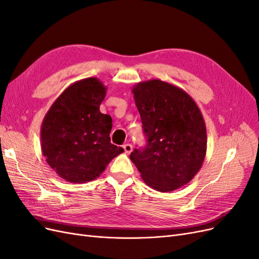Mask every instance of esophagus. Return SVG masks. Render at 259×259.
<instances>
[{"mask_svg":"<svg viewBox=\"0 0 259 259\" xmlns=\"http://www.w3.org/2000/svg\"><path fill=\"white\" fill-rule=\"evenodd\" d=\"M123 149H124L125 153H131L133 150V147L131 144H125V145H123Z\"/></svg>","mask_w":259,"mask_h":259,"instance_id":"1","label":"esophagus"}]
</instances>
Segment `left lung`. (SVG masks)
Segmentation results:
<instances>
[{
    "mask_svg": "<svg viewBox=\"0 0 259 259\" xmlns=\"http://www.w3.org/2000/svg\"><path fill=\"white\" fill-rule=\"evenodd\" d=\"M147 146L130 159L144 182L160 192L174 191L197 175L206 154V127L198 105L184 90L161 80L132 89Z\"/></svg>",
    "mask_w": 259,
    "mask_h": 259,
    "instance_id": "obj_1",
    "label": "left lung"
}]
</instances>
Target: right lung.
I'll return each instance as SVG.
<instances>
[{"mask_svg": "<svg viewBox=\"0 0 259 259\" xmlns=\"http://www.w3.org/2000/svg\"><path fill=\"white\" fill-rule=\"evenodd\" d=\"M107 88L97 77L76 81L62 92L45 114L41 149L49 165L69 183L99 177L124 152L110 143L112 119L99 111Z\"/></svg>", "mask_w": 259, "mask_h": 259, "instance_id": "obj_1", "label": "right lung"}]
</instances>
